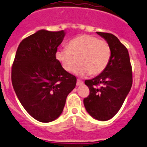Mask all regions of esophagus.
Here are the masks:
<instances>
[{"label":"esophagus","instance_id":"1","mask_svg":"<svg viewBox=\"0 0 147 147\" xmlns=\"http://www.w3.org/2000/svg\"><path fill=\"white\" fill-rule=\"evenodd\" d=\"M76 84H77V86H80V85H82V84H83V81L78 79V80H77Z\"/></svg>","mask_w":147,"mask_h":147}]
</instances>
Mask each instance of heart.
<instances>
[{"label": "heart", "instance_id": "heart-1", "mask_svg": "<svg viewBox=\"0 0 147 147\" xmlns=\"http://www.w3.org/2000/svg\"><path fill=\"white\" fill-rule=\"evenodd\" d=\"M55 57L65 71L70 72L77 64L75 73L83 76L102 73L109 64L111 49L106 40L94 36L82 34L68 42L67 48L58 49Z\"/></svg>", "mask_w": 147, "mask_h": 147}]
</instances>
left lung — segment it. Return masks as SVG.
Wrapping results in <instances>:
<instances>
[{
	"label": "left lung",
	"instance_id": "left-lung-1",
	"mask_svg": "<svg viewBox=\"0 0 147 147\" xmlns=\"http://www.w3.org/2000/svg\"><path fill=\"white\" fill-rule=\"evenodd\" d=\"M107 40L111 57L105 70L95 78L85 81L90 94L83 100L87 112L93 118L107 121L122 106L132 85V70L128 50L115 35L96 32Z\"/></svg>",
	"mask_w": 147,
	"mask_h": 147
}]
</instances>
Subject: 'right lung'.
<instances>
[{
	"label": "right lung",
	"mask_w": 147,
	"mask_h": 147,
	"mask_svg": "<svg viewBox=\"0 0 147 147\" xmlns=\"http://www.w3.org/2000/svg\"><path fill=\"white\" fill-rule=\"evenodd\" d=\"M63 30H40L22 40L11 68V82L22 105L36 120L50 122L62 113L76 77L56 59Z\"/></svg>",
	"instance_id": "1"
}]
</instances>
